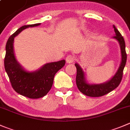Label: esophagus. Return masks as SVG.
<instances>
[{"label":"esophagus","instance_id":"esophagus-1","mask_svg":"<svg viewBox=\"0 0 130 130\" xmlns=\"http://www.w3.org/2000/svg\"><path fill=\"white\" fill-rule=\"evenodd\" d=\"M75 61V57L73 55H68L66 57V61L68 63H72Z\"/></svg>","mask_w":130,"mask_h":130}]
</instances>
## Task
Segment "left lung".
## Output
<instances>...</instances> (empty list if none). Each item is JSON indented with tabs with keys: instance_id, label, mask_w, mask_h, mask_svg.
<instances>
[{
	"instance_id": "left-lung-1",
	"label": "left lung",
	"mask_w": 130,
	"mask_h": 130,
	"mask_svg": "<svg viewBox=\"0 0 130 130\" xmlns=\"http://www.w3.org/2000/svg\"><path fill=\"white\" fill-rule=\"evenodd\" d=\"M115 31L116 36L114 38L118 41L121 51V63L116 74L109 81L100 84H89L86 83L84 72L78 64L75 63L77 69L76 84L79 90L85 95L91 97H99L110 93L117 88L120 84L123 75V70L126 63L127 55L126 53L125 42L124 38L116 26H113Z\"/></svg>"
}]
</instances>
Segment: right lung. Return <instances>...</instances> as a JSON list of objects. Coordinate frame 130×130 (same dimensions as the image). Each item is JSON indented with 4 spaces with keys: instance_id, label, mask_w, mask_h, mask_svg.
<instances>
[{
    "instance_id": "right-lung-1",
    "label": "right lung",
    "mask_w": 130,
    "mask_h": 130,
    "mask_svg": "<svg viewBox=\"0 0 130 130\" xmlns=\"http://www.w3.org/2000/svg\"><path fill=\"white\" fill-rule=\"evenodd\" d=\"M40 23L24 25L8 39L6 46L4 67L11 86L16 92L29 99H39L46 95L52 87L55 75L65 64V60L46 63L34 72H26L15 58L13 50L14 39L22 30L39 26Z\"/></svg>"
}]
</instances>
